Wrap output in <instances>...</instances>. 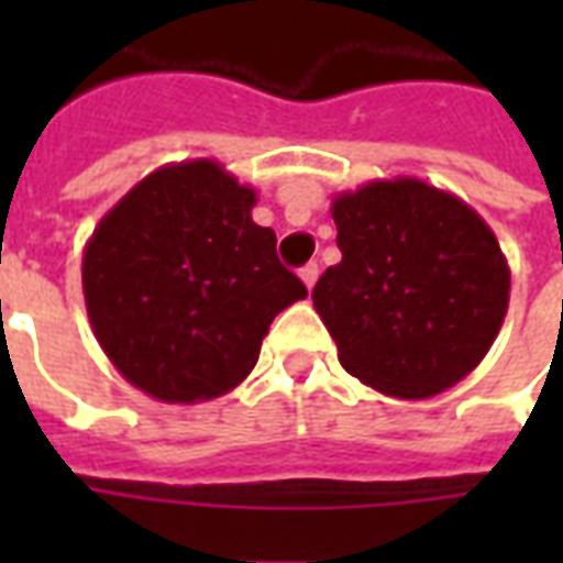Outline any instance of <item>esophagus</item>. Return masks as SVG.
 Here are the masks:
<instances>
[{
    "label": "esophagus",
    "instance_id": "1",
    "mask_svg": "<svg viewBox=\"0 0 563 563\" xmlns=\"http://www.w3.org/2000/svg\"><path fill=\"white\" fill-rule=\"evenodd\" d=\"M298 274H301V280H305L307 289H313V286H317V280H319V265H317V262H307L305 268L298 271Z\"/></svg>",
    "mask_w": 563,
    "mask_h": 563
}]
</instances>
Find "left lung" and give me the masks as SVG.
Here are the masks:
<instances>
[{"label": "left lung", "instance_id": "left-lung-1", "mask_svg": "<svg viewBox=\"0 0 563 563\" xmlns=\"http://www.w3.org/2000/svg\"><path fill=\"white\" fill-rule=\"evenodd\" d=\"M343 258L313 307L341 365L371 389L422 401L479 365L504 325L509 265L476 210L419 177L331 201Z\"/></svg>", "mask_w": 563, "mask_h": 563}]
</instances>
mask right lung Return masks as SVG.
Returning a JSON list of instances; mask_svg holds the SVG:
<instances>
[{
  "instance_id": "obj_1",
  "label": "right lung",
  "mask_w": 563,
  "mask_h": 563,
  "mask_svg": "<svg viewBox=\"0 0 563 563\" xmlns=\"http://www.w3.org/2000/svg\"><path fill=\"white\" fill-rule=\"evenodd\" d=\"M256 189L217 159L162 165L84 246V301L111 365L150 398H220L253 371L274 317L307 298L253 222Z\"/></svg>"
}]
</instances>
